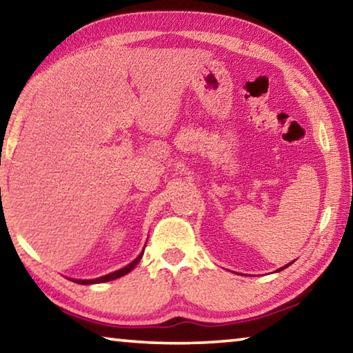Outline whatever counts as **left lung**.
Segmentation results:
<instances>
[{
    "instance_id": "obj_1",
    "label": "left lung",
    "mask_w": 353,
    "mask_h": 353,
    "mask_svg": "<svg viewBox=\"0 0 353 353\" xmlns=\"http://www.w3.org/2000/svg\"><path fill=\"white\" fill-rule=\"evenodd\" d=\"M292 263V261H291ZM291 263H288V265H286V266H283V268H280V270H277V271H282V270H285V268H288L290 265H291Z\"/></svg>"
}]
</instances>
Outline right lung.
<instances>
[{
  "label": "right lung",
  "mask_w": 353,
  "mask_h": 353,
  "mask_svg": "<svg viewBox=\"0 0 353 353\" xmlns=\"http://www.w3.org/2000/svg\"><path fill=\"white\" fill-rule=\"evenodd\" d=\"M141 256H143V250H141V254L137 256V259L132 261V263H129L128 266H124V268H121V270H118V271H115V272H110V274H107V276H103V277H98V279H92V280H73V282H76V283H81V285H92V283H103V282H110V280H115V279H118V277H123V276H126L128 272H130L134 270V268L139 265V261L141 260Z\"/></svg>",
  "instance_id": "right-lung-1"
}]
</instances>
